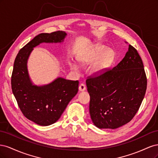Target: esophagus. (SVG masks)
<instances>
[{"label":"esophagus","mask_w":158,"mask_h":158,"mask_svg":"<svg viewBox=\"0 0 158 158\" xmlns=\"http://www.w3.org/2000/svg\"><path fill=\"white\" fill-rule=\"evenodd\" d=\"M86 89V87H85V85L84 84H80L79 85V90L81 91V92H83V91L85 90Z\"/></svg>","instance_id":"obj_1"}]
</instances>
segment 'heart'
<instances>
[{
  "label": "heart",
  "mask_w": 158,
  "mask_h": 158,
  "mask_svg": "<svg viewBox=\"0 0 158 158\" xmlns=\"http://www.w3.org/2000/svg\"><path fill=\"white\" fill-rule=\"evenodd\" d=\"M114 53L111 49L107 50V47L97 45L93 48L87 51L80 57V60L83 63H92V62L98 60L92 64L91 71L92 73L98 74L104 70L111 63L113 59ZM72 68L74 70H77V66L75 64H71Z\"/></svg>",
  "instance_id": "b5f03b06"
}]
</instances>
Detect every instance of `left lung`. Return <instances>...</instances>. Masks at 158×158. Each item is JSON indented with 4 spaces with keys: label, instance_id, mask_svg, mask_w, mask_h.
<instances>
[{
    "label": "left lung",
    "instance_id": "8db88e82",
    "mask_svg": "<svg viewBox=\"0 0 158 158\" xmlns=\"http://www.w3.org/2000/svg\"><path fill=\"white\" fill-rule=\"evenodd\" d=\"M98 73L85 80L91 118L99 128H118L132 120L144 98L147 78L142 59L129 44L120 63Z\"/></svg>",
    "mask_w": 158,
    "mask_h": 158
}]
</instances>
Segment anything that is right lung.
I'll use <instances>...</instances> for the list:
<instances>
[{
    "label": "right lung",
    "mask_w": 158,
    "mask_h": 158,
    "mask_svg": "<svg viewBox=\"0 0 158 158\" xmlns=\"http://www.w3.org/2000/svg\"><path fill=\"white\" fill-rule=\"evenodd\" d=\"M66 35L63 31L40 33L22 47L14 60L11 76L13 94L23 115L41 126L59 120L77 94L79 82L59 78L44 86L33 85L28 76L27 60L33 47L44 42H61Z\"/></svg>",
    "instance_id": "add662e5"
}]
</instances>
